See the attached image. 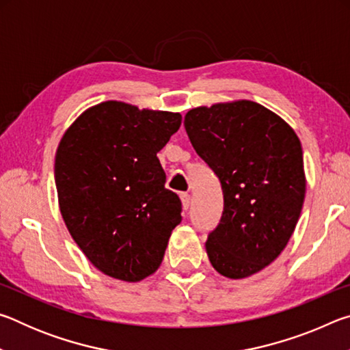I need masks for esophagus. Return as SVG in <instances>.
Listing matches in <instances>:
<instances>
[{"label": "esophagus", "mask_w": 350, "mask_h": 350, "mask_svg": "<svg viewBox=\"0 0 350 350\" xmlns=\"http://www.w3.org/2000/svg\"><path fill=\"white\" fill-rule=\"evenodd\" d=\"M180 200H182V208L183 210H188L189 204H191V196H189L188 193H182L180 194Z\"/></svg>", "instance_id": "34e87169"}]
</instances>
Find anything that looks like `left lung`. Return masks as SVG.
Returning <instances> with one entry per match:
<instances>
[{"label":"left lung","mask_w":350,"mask_h":350,"mask_svg":"<svg viewBox=\"0 0 350 350\" xmlns=\"http://www.w3.org/2000/svg\"><path fill=\"white\" fill-rule=\"evenodd\" d=\"M189 142L219 177L221 222L205 248L213 267L242 280L270 265L303 210V148L293 128L252 100L198 106L185 114Z\"/></svg>","instance_id":"obj_1"}]
</instances>
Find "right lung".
<instances>
[{
    "instance_id": "1",
    "label": "right lung",
    "mask_w": 350,
    "mask_h": 350,
    "mask_svg": "<svg viewBox=\"0 0 350 350\" xmlns=\"http://www.w3.org/2000/svg\"><path fill=\"white\" fill-rule=\"evenodd\" d=\"M179 112L117 100L75 118L58 144L55 185L63 221L94 267L137 282L161 267L180 224L157 152L180 126Z\"/></svg>"
}]
</instances>
